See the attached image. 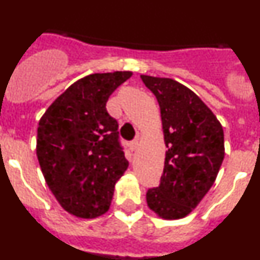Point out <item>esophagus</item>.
<instances>
[{"mask_svg": "<svg viewBox=\"0 0 260 260\" xmlns=\"http://www.w3.org/2000/svg\"><path fill=\"white\" fill-rule=\"evenodd\" d=\"M138 147H139V142L138 141H133L132 143H130V148H132L133 151H137Z\"/></svg>", "mask_w": 260, "mask_h": 260, "instance_id": "1", "label": "esophagus"}]
</instances>
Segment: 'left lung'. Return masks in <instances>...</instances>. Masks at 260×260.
Instances as JSON below:
<instances>
[{"label":"left lung","instance_id":"1","mask_svg":"<svg viewBox=\"0 0 260 260\" xmlns=\"http://www.w3.org/2000/svg\"><path fill=\"white\" fill-rule=\"evenodd\" d=\"M156 96L167 146L158 187L147 191L148 207L161 219H182L215 182L224 160V130L212 110L171 78L141 75Z\"/></svg>","mask_w":260,"mask_h":260}]
</instances>
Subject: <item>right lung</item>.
Returning a JSON list of instances; mask_svg holds the SVG:
<instances>
[{"mask_svg":"<svg viewBox=\"0 0 260 260\" xmlns=\"http://www.w3.org/2000/svg\"><path fill=\"white\" fill-rule=\"evenodd\" d=\"M132 71L91 74L71 84L39 121L36 155L61 207L82 219L109 210L114 185L128 167L118 123L107 110Z\"/></svg>","mask_w":260,"mask_h":260,"instance_id":"right-lung-1","label":"right lung"}]
</instances>
